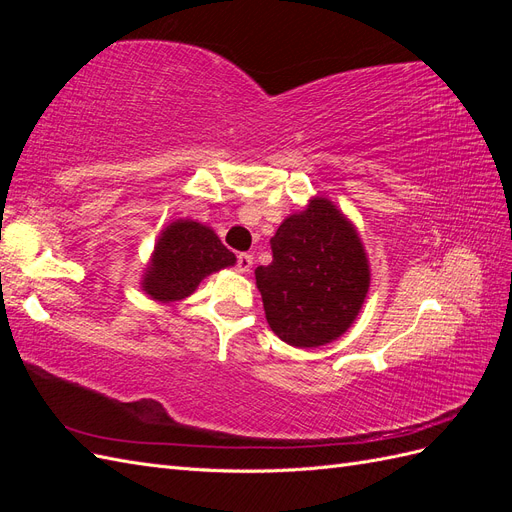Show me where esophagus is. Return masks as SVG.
Instances as JSON below:
<instances>
[{
  "label": "esophagus",
  "instance_id": "1",
  "mask_svg": "<svg viewBox=\"0 0 512 512\" xmlns=\"http://www.w3.org/2000/svg\"><path fill=\"white\" fill-rule=\"evenodd\" d=\"M252 262H254L252 254H239V256H237V271L247 273V271L252 269Z\"/></svg>",
  "mask_w": 512,
  "mask_h": 512
}]
</instances>
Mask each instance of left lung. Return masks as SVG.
<instances>
[{"label": "left lung", "mask_w": 512, "mask_h": 512, "mask_svg": "<svg viewBox=\"0 0 512 512\" xmlns=\"http://www.w3.org/2000/svg\"><path fill=\"white\" fill-rule=\"evenodd\" d=\"M273 260L256 269L271 331L297 348L333 342L359 316L369 265L352 224L327 198H314L271 237Z\"/></svg>", "instance_id": "8db88e82"}]
</instances>
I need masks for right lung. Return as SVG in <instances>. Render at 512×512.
<instances>
[{
	"mask_svg": "<svg viewBox=\"0 0 512 512\" xmlns=\"http://www.w3.org/2000/svg\"><path fill=\"white\" fill-rule=\"evenodd\" d=\"M235 260L211 228L179 220L162 232L143 288L158 301H179L192 294L205 275L235 265Z\"/></svg>",
	"mask_w": 512,
	"mask_h": 512,
	"instance_id": "right-lung-1",
	"label": "right lung"
}]
</instances>
